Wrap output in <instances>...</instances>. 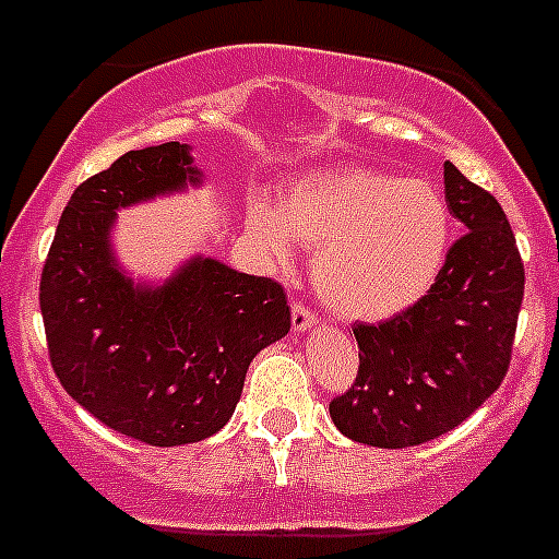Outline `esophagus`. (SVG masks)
Returning <instances> with one entry per match:
<instances>
[{
	"label": "esophagus",
	"mask_w": 559,
	"mask_h": 559,
	"mask_svg": "<svg viewBox=\"0 0 559 559\" xmlns=\"http://www.w3.org/2000/svg\"><path fill=\"white\" fill-rule=\"evenodd\" d=\"M290 324H294V332H307L310 326H316V313L307 310L301 301H294L290 305Z\"/></svg>",
	"instance_id": "34e87169"
}]
</instances>
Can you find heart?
I'll return each instance as SVG.
<instances>
[{"label": "heart", "instance_id": "obj_1", "mask_svg": "<svg viewBox=\"0 0 559 559\" xmlns=\"http://www.w3.org/2000/svg\"><path fill=\"white\" fill-rule=\"evenodd\" d=\"M249 233L285 260L290 238L316 252L313 285L332 313L377 321L421 299L443 269L452 218L438 191L371 168L310 171L249 210Z\"/></svg>", "mask_w": 559, "mask_h": 559}]
</instances>
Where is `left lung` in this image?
<instances>
[{
	"label": "left lung",
	"mask_w": 559,
	"mask_h": 559,
	"mask_svg": "<svg viewBox=\"0 0 559 559\" xmlns=\"http://www.w3.org/2000/svg\"><path fill=\"white\" fill-rule=\"evenodd\" d=\"M447 207L465 233L432 288L380 324L352 326L355 385L330 402L346 438L380 449L418 447L483 407L504 380L524 299V263L504 210L443 163Z\"/></svg>",
	"instance_id": "left-lung-1"
}]
</instances>
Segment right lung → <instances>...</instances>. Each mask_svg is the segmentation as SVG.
I'll use <instances>...</instances> for the list:
<instances>
[{
    "mask_svg": "<svg viewBox=\"0 0 559 559\" xmlns=\"http://www.w3.org/2000/svg\"><path fill=\"white\" fill-rule=\"evenodd\" d=\"M199 182L188 143L127 152L71 193L40 274L60 385L105 427L150 447L216 435L249 362L290 330L288 296L269 276L202 254L163 285L132 283L119 269L116 210Z\"/></svg>",
    "mask_w": 559,
    "mask_h": 559,
    "instance_id": "add662e5",
    "label": "right lung"
}]
</instances>
